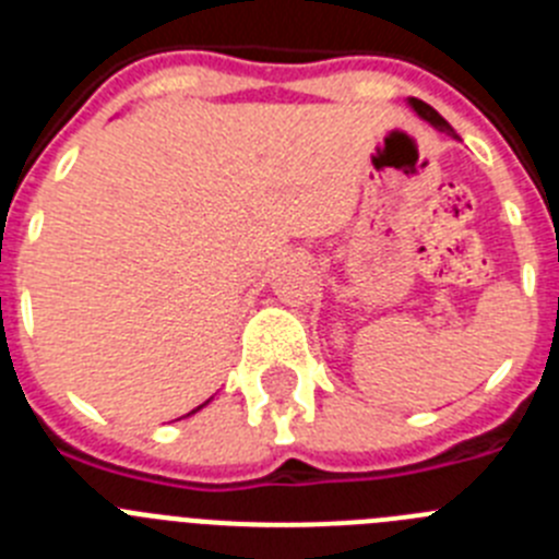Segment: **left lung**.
Segmentation results:
<instances>
[{
	"instance_id": "8db88e82",
	"label": "left lung",
	"mask_w": 559,
	"mask_h": 559,
	"mask_svg": "<svg viewBox=\"0 0 559 559\" xmlns=\"http://www.w3.org/2000/svg\"><path fill=\"white\" fill-rule=\"evenodd\" d=\"M408 106H412L414 111H417L419 117H423V120H426V122H431L433 128H439V131H445V133H453V128L448 126V120H445V117H442V114H439L437 108H431V106H428V103L417 100V97H408Z\"/></svg>"
}]
</instances>
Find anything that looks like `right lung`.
<instances>
[{"instance_id": "obj_1", "label": "right lung", "mask_w": 559, "mask_h": 559, "mask_svg": "<svg viewBox=\"0 0 559 559\" xmlns=\"http://www.w3.org/2000/svg\"><path fill=\"white\" fill-rule=\"evenodd\" d=\"M206 403H210V400H206ZM206 403H204V406H206ZM204 406H199V408H204ZM199 408H195V412H199ZM195 412H190V414H195ZM190 414H187V417H190Z\"/></svg>"}]
</instances>
